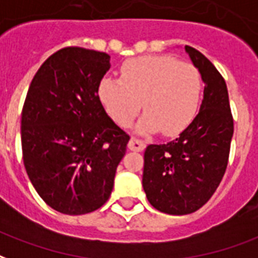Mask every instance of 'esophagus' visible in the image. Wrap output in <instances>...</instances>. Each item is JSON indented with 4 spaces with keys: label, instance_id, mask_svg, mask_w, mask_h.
I'll list each match as a JSON object with an SVG mask.
<instances>
[{
    "label": "esophagus",
    "instance_id": "esophagus-1",
    "mask_svg": "<svg viewBox=\"0 0 258 258\" xmlns=\"http://www.w3.org/2000/svg\"><path fill=\"white\" fill-rule=\"evenodd\" d=\"M146 148V144L144 141H139L137 138H131L128 142V149L130 150H134V152H142Z\"/></svg>",
    "mask_w": 258,
    "mask_h": 258
}]
</instances>
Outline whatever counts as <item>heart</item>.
Here are the masks:
<instances>
[{
	"label": "heart",
	"instance_id": "b5f03b06",
	"mask_svg": "<svg viewBox=\"0 0 258 258\" xmlns=\"http://www.w3.org/2000/svg\"><path fill=\"white\" fill-rule=\"evenodd\" d=\"M201 90V75L192 64L169 56H146L124 62L121 79L104 78L98 97L120 127L133 123L142 102L145 116L137 131L175 137L196 117Z\"/></svg>",
	"mask_w": 258,
	"mask_h": 258
}]
</instances>
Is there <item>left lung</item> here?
<instances>
[{
	"label": "left lung",
	"mask_w": 258,
	"mask_h": 258,
	"mask_svg": "<svg viewBox=\"0 0 258 258\" xmlns=\"http://www.w3.org/2000/svg\"><path fill=\"white\" fill-rule=\"evenodd\" d=\"M205 85L200 112L176 139L149 145L142 186L149 202L168 215H188L204 207L226 172L234 121L228 91L216 67L184 46Z\"/></svg>",
	"instance_id": "8db88e82"
}]
</instances>
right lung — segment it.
Wrapping results in <instances>:
<instances>
[{
	"label": "right lung",
	"mask_w": 258,
	"mask_h": 258,
	"mask_svg": "<svg viewBox=\"0 0 258 258\" xmlns=\"http://www.w3.org/2000/svg\"><path fill=\"white\" fill-rule=\"evenodd\" d=\"M110 56L83 47L51 54L34 76L22 113L24 167L54 211L85 215L104 205L130 137L105 112L98 86Z\"/></svg>",
	"instance_id": "add662e5"
}]
</instances>
